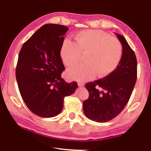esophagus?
<instances>
[{
  "label": "esophagus",
  "instance_id": "esophagus-1",
  "mask_svg": "<svg viewBox=\"0 0 151 151\" xmlns=\"http://www.w3.org/2000/svg\"><path fill=\"white\" fill-rule=\"evenodd\" d=\"M78 86H84V84L82 83V82H78Z\"/></svg>",
  "mask_w": 151,
  "mask_h": 151
}]
</instances>
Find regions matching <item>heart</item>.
Wrapping results in <instances>:
<instances>
[{"mask_svg": "<svg viewBox=\"0 0 151 151\" xmlns=\"http://www.w3.org/2000/svg\"><path fill=\"white\" fill-rule=\"evenodd\" d=\"M75 41L65 39L60 55L65 65L75 66L84 55L85 63L68 70V76L78 81H87L95 75L103 77L116 69L121 62L122 46L115 37L99 30H82L75 34Z\"/></svg>", "mask_w": 151, "mask_h": 151, "instance_id": "obj_1", "label": "heart"}]
</instances>
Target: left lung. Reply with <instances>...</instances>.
Here are the masks:
<instances>
[{
    "label": "left lung",
    "instance_id": "left-lung-1",
    "mask_svg": "<svg viewBox=\"0 0 151 151\" xmlns=\"http://www.w3.org/2000/svg\"><path fill=\"white\" fill-rule=\"evenodd\" d=\"M115 34L122 46L119 65L105 77L85 85L89 97L83 102L84 112L87 118L98 122L111 121L121 113L137 81V61L134 51L123 36Z\"/></svg>",
    "mask_w": 151,
    "mask_h": 151
}]
</instances>
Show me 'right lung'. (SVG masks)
I'll use <instances>...</instances> for the list:
<instances>
[{
	"mask_svg": "<svg viewBox=\"0 0 151 151\" xmlns=\"http://www.w3.org/2000/svg\"><path fill=\"white\" fill-rule=\"evenodd\" d=\"M68 27L43 25L22 45L16 68L20 93L28 108L36 115L50 118L63 108L64 98L75 93L76 82L61 78L65 70L60 55Z\"/></svg>",
	"mask_w": 151,
	"mask_h": 151,
	"instance_id": "right-lung-1",
	"label": "right lung"
}]
</instances>
